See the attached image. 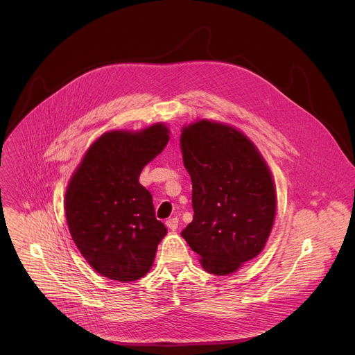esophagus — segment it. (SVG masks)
<instances>
[{
	"instance_id": "esophagus-1",
	"label": "esophagus",
	"mask_w": 355,
	"mask_h": 355,
	"mask_svg": "<svg viewBox=\"0 0 355 355\" xmlns=\"http://www.w3.org/2000/svg\"><path fill=\"white\" fill-rule=\"evenodd\" d=\"M165 225H166V227L168 229H170V230H177L178 229V218L177 217H173V218H168L166 220V223H165Z\"/></svg>"
}]
</instances>
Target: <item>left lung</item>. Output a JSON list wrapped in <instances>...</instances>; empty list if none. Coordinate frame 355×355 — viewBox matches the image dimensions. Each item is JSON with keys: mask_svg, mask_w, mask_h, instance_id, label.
Returning <instances> with one entry per match:
<instances>
[{"mask_svg": "<svg viewBox=\"0 0 355 355\" xmlns=\"http://www.w3.org/2000/svg\"><path fill=\"white\" fill-rule=\"evenodd\" d=\"M184 165L193 182V221L181 232L218 276L237 270L265 248L276 196L256 146L229 125L198 121L182 128Z\"/></svg>", "mask_w": 355, "mask_h": 355, "instance_id": "left-lung-1", "label": "left lung"}]
</instances>
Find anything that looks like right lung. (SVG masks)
Here are the masks:
<instances>
[{"label": "right lung", "instance_id": "1", "mask_svg": "<svg viewBox=\"0 0 355 355\" xmlns=\"http://www.w3.org/2000/svg\"><path fill=\"white\" fill-rule=\"evenodd\" d=\"M168 139L162 123L135 134H103L69 182L64 210L70 234L87 263L105 277L137 281L154 263L166 229L139 174Z\"/></svg>", "mask_w": 355, "mask_h": 355}]
</instances>
